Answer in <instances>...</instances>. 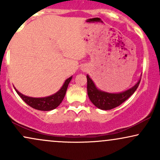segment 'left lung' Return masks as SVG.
Segmentation results:
<instances>
[{
    "mask_svg": "<svg viewBox=\"0 0 160 160\" xmlns=\"http://www.w3.org/2000/svg\"><path fill=\"white\" fill-rule=\"evenodd\" d=\"M87 78V92L89 99L95 107L101 110H111L120 105L135 92L140 83L141 79L135 86L120 93H109L99 90L89 75Z\"/></svg>",
    "mask_w": 160,
    "mask_h": 160,
    "instance_id": "left-lung-1",
    "label": "left lung"
}]
</instances>
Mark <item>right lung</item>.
Returning <instances> with one entry per match:
<instances>
[{"label":"right lung","instance_id":"add662e5","mask_svg":"<svg viewBox=\"0 0 160 160\" xmlns=\"http://www.w3.org/2000/svg\"><path fill=\"white\" fill-rule=\"evenodd\" d=\"M71 79H72V77L67 79L65 82H64L63 86H62L61 89L57 92L56 93L50 95V96L44 97V98H32V97H28L20 93L16 88L15 90L24 102L27 104H28L30 107L34 108V109L39 110V111H52V110L56 108L62 103V100H63L64 97L65 95L66 91H67V88L68 86V84L71 80Z\"/></svg>","mask_w":160,"mask_h":160}]
</instances>
